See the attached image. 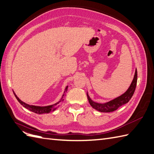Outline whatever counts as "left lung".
<instances>
[{
	"instance_id": "left-lung-1",
	"label": "left lung",
	"mask_w": 154,
	"mask_h": 154,
	"mask_svg": "<svg viewBox=\"0 0 154 154\" xmlns=\"http://www.w3.org/2000/svg\"><path fill=\"white\" fill-rule=\"evenodd\" d=\"M137 70L136 69L134 79L132 82H131L129 88L127 90L126 92L124 93L123 94H122L121 96H118V98L112 100L111 101H109L108 102H106L103 103H100L94 102L93 100H91L90 96L87 93V97H88V102L90 103V104L93 108H94L95 109H96V110L101 112H114L115 110H116V109L118 108H120V106L125 104V103H128L130 101V100L131 98V97H132L134 93L135 92V90H136V84H137Z\"/></svg>"
}]
</instances>
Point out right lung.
<instances>
[{
  "mask_svg": "<svg viewBox=\"0 0 154 154\" xmlns=\"http://www.w3.org/2000/svg\"><path fill=\"white\" fill-rule=\"evenodd\" d=\"M67 90H68V86L66 87L64 92V94L62 95V98L60 99V100L59 102L54 103V104L47 106H37L27 104V103L23 102V101H21V100L18 98L17 96L15 94V93H14V94L16 97V98L17 99L18 101L19 102V103H20L22 106H23V107L28 109L29 110H30L31 112L36 113V114H46V113H50V112H51L52 111H54L55 109L57 108V107L59 106L60 103H61L62 102L64 101V98L66 96V92H67Z\"/></svg>",
  "mask_w": 154,
  "mask_h": 154,
  "instance_id": "add662e5",
  "label": "right lung"
}]
</instances>
